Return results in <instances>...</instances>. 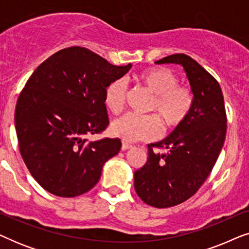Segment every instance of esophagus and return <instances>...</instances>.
Masks as SVG:
<instances>
[{"mask_svg": "<svg viewBox=\"0 0 249 249\" xmlns=\"http://www.w3.org/2000/svg\"><path fill=\"white\" fill-rule=\"evenodd\" d=\"M131 148V145L128 144V142H122L121 145V151H127V149Z\"/></svg>", "mask_w": 249, "mask_h": 249, "instance_id": "34e87169", "label": "esophagus"}]
</instances>
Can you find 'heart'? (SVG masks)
<instances>
[{
    "mask_svg": "<svg viewBox=\"0 0 249 249\" xmlns=\"http://www.w3.org/2000/svg\"><path fill=\"white\" fill-rule=\"evenodd\" d=\"M136 79L154 95L149 111L154 115L125 113L114 119L111 132L124 142L148 141L160 132L173 131L185 124L194 107V93L189 87L180 86V79L172 70L154 67L139 72ZM127 84L122 78L112 80L104 90V104L113 113L124 107Z\"/></svg>",
    "mask_w": 249,
    "mask_h": 249,
    "instance_id": "obj_1",
    "label": "heart"
}]
</instances>
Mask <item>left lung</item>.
Here are the masks:
<instances>
[{"label": "left lung", "mask_w": 249, "mask_h": 249, "mask_svg": "<svg viewBox=\"0 0 249 249\" xmlns=\"http://www.w3.org/2000/svg\"><path fill=\"white\" fill-rule=\"evenodd\" d=\"M155 63L181 64L195 100L185 124L162 142L148 145L147 162L135 172L139 198L165 209L189 199L207 179L226 139L227 113L217 80L192 57L173 54ZM154 148L167 153L161 155Z\"/></svg>", "instance_id": "obj_1"}]
</instances>
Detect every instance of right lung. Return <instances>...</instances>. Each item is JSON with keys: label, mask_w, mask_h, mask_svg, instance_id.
<instances>
[{"label": "right lung", "mask_w": 249, "mask_h": 249, "mask_svg": "<svg viewBox=\"0 0 249 249\" xmlns=\"http://www.w3.org/2000/svg\"><path fill=\"white\" fill-rule=\"evenodd\" d=\"M130 68L71 46L40 63L27 80L15 113L19 151L30 175L49 193H87L100 180L104 163L120 151V139L88 142L85 136L107 129L104 90Z\"/></svg>", "instance_id": "right-lung-1"}]
</instances>
